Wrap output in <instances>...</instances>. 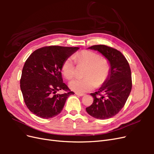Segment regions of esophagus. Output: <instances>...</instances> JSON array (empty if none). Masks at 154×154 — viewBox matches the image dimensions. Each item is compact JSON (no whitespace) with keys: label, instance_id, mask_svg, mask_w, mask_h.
I'll use <instances>...</instances> for the list:
<instances>
[{"label":"esophagus","instance_id":"esophagus-1","mask_svg":"<svg viewBox=\"0 0 154 154\" xmlns=\"http://www.w3.org/2000/svg\"><path fill=\"white\" fill-rule=\"evenodd\" d=\"M76 94L78 96H83L85 95V94H83V93H79V92H76Z\"/></svg>","mask_w":154,"mask_h":154}]
</instances>
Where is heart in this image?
Masks as SVG:
<instances>
[{"label": "heart", "mask_w": 154, "mask_h": 154, "mask_svg": "<svg viewBox=\"0 0 154 154\" xmlns=\"http://www.w3.org/2000/svg\"><path fill=\"white\" fill-rule=\"evenodd\" d=\"M78 66H86L82 79H75L69 83L72 90L79 93L91 91L103 85L108 79L111 70L109 62L101 55L92 51L83 50L74 55ZM62 72L67 80H71L76 74V67L71 58L65 60Z\"/></svg>", "instance_id": "b5f03b06"}]
</instances>
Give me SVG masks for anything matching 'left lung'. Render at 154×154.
Wrapping results in <instances>:
<instances>
[{
    "label": "left lung",
    "mask_w": 154,
    "mask_h": 154,
    "mask_svg": "<svg viewBox=\"0 0 154 154\" xmlns=\"http://www.w3.org/2000/svg\"><path fill=\"white\" fill-rule=\"evenodd\" d=\"M88 49L103 54L109 60L111 70L99 91L91 93L94 101L86 111L95 118L106 119L117 114L128 99L132 86L131 70L127 60L117 49L105 45H94Z\"/></svg>",
    "instance_id": "1"
}]
</instances>
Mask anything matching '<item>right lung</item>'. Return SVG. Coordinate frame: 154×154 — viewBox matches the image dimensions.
I'll use <instances>...</instances> for the list:
<instances>
[{"label": "right lung", "mask_w": 154, "mask_h": 154, "mask_svg": "<svg viewBox=\"0 0 154 154\" xmlns=\"http://www.w3.org/2000/svg\"><path fill=\"white\" fill-rule=\"evenodd\" d=\"M79 49L58 45L45 46L35 50L22 69L20 89L28 109L38 117L53 118L61 112L71 91L62 78L65 60ZM60 90L63 94H56Z\"/></svg>", "instance_id": "right-lung-1"}]
</instances>
